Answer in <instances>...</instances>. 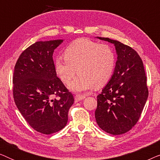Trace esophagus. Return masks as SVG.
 Wrapping results in <instances>:
<instances>
[{"label": "esophagus", "mask_w": 160, "mask_h": 160, "mask_svg": "<svg viewBox=\"0 0 160 160\" xmlns=\"http://www.w3.org/2000/svg\"><path fill=\"white\" fill-rule=\"evenodd\" d=\"M85 98V96L83 95H76L75 96V101L76 102H78L80 101V100H84Z\"/></svg>", "instance_id": "34e87169"}]
</instances>
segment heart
I'll return each mask as SVG.
<instances>
[{"label":"heart","instance_id":"heart-1","mask_svg":"<svg viewBox=\"0 0 160 160\" xmlns=\"http://www.w3.org/2000/svg\"><path fill=\"white\" fill-rule=\"evenodd\" d=\"M64 58L55 59L54 68L64 84H68L77 71L78 75L68 85L74 92L105 86L112 77L117 62L110 46L87 38L78 39L68 46Z\"/></svg>","mask_w":160,"mask_h":160}]
</instances>
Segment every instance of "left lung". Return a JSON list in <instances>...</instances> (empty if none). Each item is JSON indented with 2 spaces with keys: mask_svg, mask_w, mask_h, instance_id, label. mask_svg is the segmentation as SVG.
<instances>
[{
  "mask_svg": "<svg viewBox=\"0 0 160 160\" xmlns=\"http://www.w3.org/2000/svg\"><path fill=\"white\" fill-rule=\"evenodd\" d=\"M98 38L114 44L117 61L111 80L97 97L96 122L105 132L121 135L130 130L140 119L148 96L147 78L135 50L118 41Z\"/></svg>",
  "mask_w": 160,
  "mask_h": 160,
  "instance_id": "1",
  "label": "left lung"
}]
</instances>
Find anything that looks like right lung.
<instances>
[{
  "label": "right lung",
  "instance_id": "add662e5",
  "mask_svg": "<svg viewBox=\"0 0 160 160\" xmlns=\"http://www.w3.org/2000/svg\"><path fill=\"white\" fill-rule=\"evenodd\" d=\"M62 40L38 41L22 52L14 66L13 96L26 122L49 135L64 128L74 98L57 76L53 55Z\"/></svg>",
  "mask_w": 160,
  "mask_h": 160
}]
</instances>
